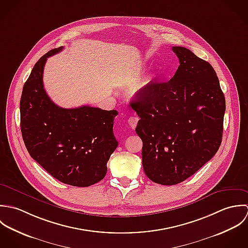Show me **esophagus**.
I'll list each match as a JSON object with an SVG mask.
<instances>
[{"label": "esophagus", "instance_id": "esophagus-1", "mask_svg": "<svg viewBox=\"0 0 248 248\" xmlns=\"http://www.w3.org/2000/svg\"><path fill=\"white\" fill-rule=\"evenodd\" d=\"M137 123H138V118H137V117H130V118L128 119V124H129V125H130L133 129L136 127Z\"/></svg>", "mask_w": 248, "mask_h": 248}]
</instances>
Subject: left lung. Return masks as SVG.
Here are the masks:
<instances>
[{
  "label": "left lung",
  "instance_id": "obj_1",
  "mask_svg": "<svg viewBox=\"0 0 248 248\" xmlns=\"http://www.w3.org/2000/svg\"><path fill=\"white\" fill-rule=\"evenodd\" d=\"M179 67L168 82L148 84L130 102L140 120L143 168L161 185L178 184L206 164L222 140L225 98L211 64L172 47Z\"/></svg>",
  "mask_w": 248,
  "mask_h": 248
}]
</instances>
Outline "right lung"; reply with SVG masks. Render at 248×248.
<instances>
[{"label":"right lung","instance_id":"obj_1","mask_svg":"<svg viewBox=\"0 0 248 248\" xmlns=\"http://www.w3.org/2000/svg\"><path fill=\"white\" fill-rule=\"evenodd\" d=\"M63 50L53 49L34 65L20 100L21 131L30 155L51 176L76 187H88L104 178L110 155L118 147L113 133L116 110L83 105L57 106L43 85L47 58Z\"/></svg>","mask_w":248,"mask_h":248}]
</instances>
